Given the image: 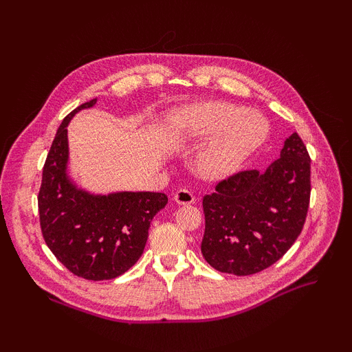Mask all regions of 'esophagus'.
<instances>
[{
  "instance_id": "obj_1",
  "label": "esophagus",
  "mask_w": 352,
  "mask_h": 352,
  "mask_svg": "<svg viewBox=\"0 0 352 352\" xmlns=\"http://www.w3.org/2000/svg\"><path fill=\"white\" fill-rule=\"evenodd\" d=\"M174 201L180 206H188V204H193L195 197H193V193L190 190L180 189L174 193Z\"/></svg>"
}]
</instances>
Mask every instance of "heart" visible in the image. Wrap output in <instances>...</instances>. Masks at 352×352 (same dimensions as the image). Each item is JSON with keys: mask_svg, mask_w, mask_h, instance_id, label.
<instances>
[{"mask_svg": "<svg viewBox=\"0 0 352 352\" xmlns=\"http://www.w3.org/2000/svg\"><path fill=\"white\" fill-rule=\"evenodd\" d=\"M177 129L189 139L212 138L197 154V168L208 178H223L261 146L269 125L257 111L230 102H206L183 110Z\"/></svg>", "mask_w": 352, "mask_h": 352, "instance_id": "1", "label": "heart"}]
</instances>
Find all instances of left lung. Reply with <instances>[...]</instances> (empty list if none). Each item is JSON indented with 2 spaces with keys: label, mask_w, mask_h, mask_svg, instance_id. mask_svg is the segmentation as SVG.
Returning a JSON list of instances; mask_svg holds the SVG:
<instances>
[{
  "label": "left lung",
  "mask_w": 352,
  "mask_h": 352,
  "mask_svg": "<svg viewBox=\"0 0 352 352\" xmlns=\"http://www.w3.org/2000/svg\"><path fill=\"white\" fill-rule=\"evenodd\" d=\"M310 201V157L296 133L265 172L243 170L206 195L201 252L216 271L252 275L287 252L304 227Z\"/></svg>",
  "instance_id": "left-lung-1"
}]
</instances>
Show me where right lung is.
Returning <instances> with one entry per match:
<instances>
[{
  "label": "right lung",
  "mask_w": 352,
  "mask_h": 352,
  "mask_svg": "<svg viewBox=\"0 0 352 352\" xmlns=\"http://www.w3.org/2000/svg\"><path fill=\"white\" fill-rule=\"evenodd\" d=\"M81 104L63 119L52 140L37 197L45 242L60 263L86 280L122 275L144 252L149 223L168 204L159 192L92 193L69 175L68 125Z\"/></svg>",
  "instance_id": "right-lung-1"
}]
</instances>
